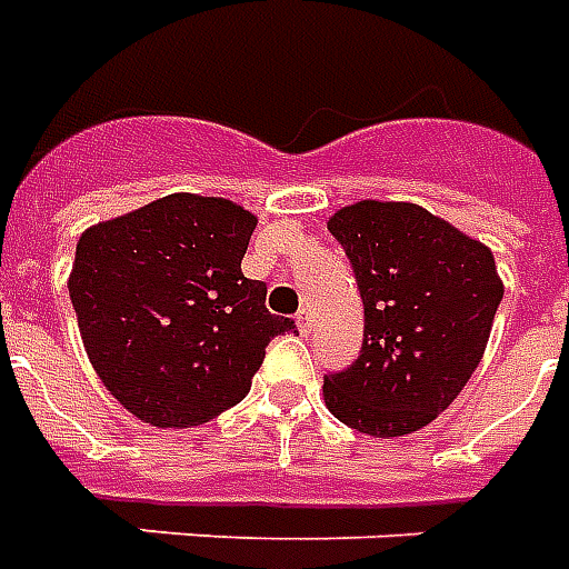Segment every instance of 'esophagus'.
<instances>
[{
	"label": "esophagus",
	"instance_id": "esophagus-1",
	"mask_svg": "<svg viewBox=\"0 0 569 569\" xmlns=\"http://www.w3.org/2000/svg\"><path fill=\"white\" fill-rule=\"evenodd\" d=\"M297 327H300V332H309L311 330V311L309 309L297 311Z\"/></svg>",
	"mask_w": 569,
	"mask_h": 569
}]
</instances>
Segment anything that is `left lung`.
Returning <instances> with one entry per match:
<instances>
[{
  "mask_svg": "<svg viewBox=\"0 0 569 569\" xmlns=\"http://www.w3.org/2000/svg\"><path fill=\"white\" fill-rule=\"evenodd\" d=\"M360 288V357L323 375L336 420L375 438L429 426L471 381L503 284L492 251L417 203L360 200L330 219Z\"/></svg>",
  "mask_w": 569,
  "mask_h": 569,
  "instance_id": "left-lung-1",
  "label": "left lung"
}]
</instances>
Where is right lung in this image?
Masks as SVG:
<instances>
[{
    "label": "right lung",
    "instance_id": "obj_1",
    "mask_svg": "<svg viewBox=\"0 0 569 569\" xmlns=\"http://www.w3.org/2000/svg\"><path fill=\"white\" fill-rule=\"evenodd\" d=\"M254 216L168 194L77 242L68 293L89 362L117 401L158 429H188L246 399L263 350L297 323L269 315L242 276Z\"/></svg>",
    "mask_w": 569,
    "mask_h": 569
}]
</instances>
